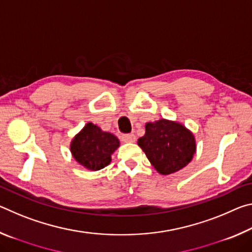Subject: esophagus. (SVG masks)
Segmentation results:
<instances>
[{
  "mask_svg": "<svg viewBox=\"0 0 252 252\" xmlns=\"http://www.w3.org/2000/svg\"><path fill=\"white\" fill-rule=\"evenodd\" d=\"M121 139L123 142H126V143H133L136 140L134 134H123Z\"/></svg>",
  "mask_w": 252,
  "mask_h": 252,
  "instance_id": "obj_1",
  "label": "esophagus"
}]
</instances>
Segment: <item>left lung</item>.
Listing matches in <instances>:
<instances>
[{
  "mask_svg": "<svg viewBox=\"0 0 252 252\" xmlns=\"http://www.w3.org/2000/svg\"><path fill=\"white\" fill-rule=\"evenodd\" d=\"M138 146L162 176L187 167L197 151L192 132L182 123L167 119L147 122L146 133L138 140Z\"/></svg>",
  "mask_w": 252,
  "mask_h": 252,
  "instance_id": "obj_1",
  "label": "left lung"
}]
</instances>
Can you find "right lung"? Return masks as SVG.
I'll list each match as a JSON object with an SVG mask.
<instances>
[{
  "label": "right lung",
  "mask_w": 252,
  "mask_h": 252,
  "mask_svg": "<svg viewBox=\"0 0 252 252\" xmlns=\"http://www.w3.org/2000/svg\"><path fill=\"white\" fill-rule=\"evenodd\" d=\"M120 147L116 135L88 122L71 140L72 157L79 164L90 171H97L110 164L111 156Z\"/></svg>",
  "instance_id": "add662e5"
}]
</instances>
